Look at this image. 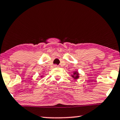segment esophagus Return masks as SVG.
I'll return each mask as SVG.
<instances>
[{
    "label": "esophagus",
    "instance_id": "esophagus-1",
    "mask_svg": "<svg viewBox=\"0 0 120 120\" xmlns=\"http://www.w3.org/2000/svg\"><path fill=\"white\" fill-rule=\"evenodd\" d=\"M58 67H59V66H58V65H57V64L54 65V67H55V68H58Z\"/></svg>",
    "mask_w": 120,
    "mask_h": 120
}]
</instances>
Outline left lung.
Returning a JSON list of instances; mask_svg holds the SVG:
<instances>
[{"mask_svg":"<svg viewBox=\"0 0 120 120\" xmlns=\"http://www.w3.org/2000/svg\"><path fill=\"white\" fill-rule=\"evenodd\" d=\"M72 77H73L74 79H77L79 78V73L77 71H75L73 73V75H72Z\"/></svg>","mask_w":120,"mask_h":120,"instance_id":"left-lung-1","label":"left lung"}]
</instances>
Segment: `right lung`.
Returning a JSON list of instances; mask_svg holds the SVG:
<instances>
[{
  "label": "right lung",
  "mask_w": 120,
  "mask_h": 120,
  "mask_svg": "<svg viewBox=\"0 0 120 120\" xmlns=\"http://www.w3.org/2000/svg\"><path fill=\"white\" fill-rule=\"evenodd\" d=\"M43 77L42 76H41V77Z\"/></svg>",
  "instance_id": "obj_1"
}]
</instances>
